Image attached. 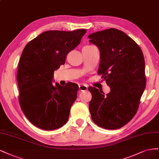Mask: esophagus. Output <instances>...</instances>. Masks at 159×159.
<instances>
[{
  "mask_svg": "<svg viewBox=\"0 0 159 159\" xmlns=\"http://www.w3.org/2000/svg\"><path fill=\"white\" fill-rule=\"evenodd\" d=\"M79 87L80 91H85L88 90V86L85 84H79Z\"/></svg>",
  "mask_w": 159,
  "mask_h": 159,
  "instance_id": "34e87169",
  "label": "esophagus"
}]
</instances>
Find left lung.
Returning <instances> with one entry per match:
<instances>
[{
	"label": "left lung",
	"instance_id": "1",
	"mask_svg": "<svg viewBox=\"0 0 159 159\" xmlns=\"http://www.w3.org/2000/svg\"><path fill=\"white\" fill-rule=\"evenodd\" d=\"M89 38L100 50L98 74L110 87L106 95L89 88L92 120L104 129H120L135 116L145 89L144 56L139 45L119 30H105Z\"/></svg>",
	"mask_w": 159,
	"mask_h": 159
}]
</instances>
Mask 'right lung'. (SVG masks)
<instances>
[{
  "instance_id": "1",
  "label": "right lung",
  "mask_w": 159,
  "mask_h": 159,
  "mask_svg": "<svg viewBox=\"0 0 159 159\" xmlns=\"http://www.w3.org/2000/svg\"><path fill=\"white\" fill-rule=\"evenodd\" d=\"M85 29L65 32L49 30L29 42L18 63V100L25 116L40 129L54 130L68 121L79 86L53 85L55 70L65 63L86 34Z\"/></svg>"
}]
</instances>
